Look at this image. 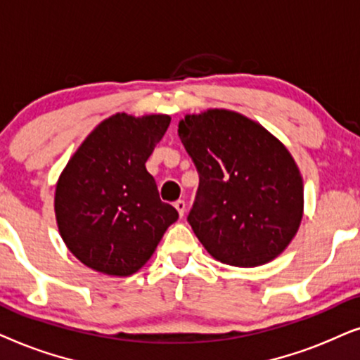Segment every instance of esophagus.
Returning a JSON list of instances; mask_svg holds the SVG:
<instances>
[{"label": "esophagus", "instance_id": "1", "mask_svg": "<svg viewBox=\"0 0 360 360\" xmlns=\"http://www.w3.org/2000/svg\"><path fill=\"white\" fill-rule=\"evenodd\" d=\"M174 207L177 210V214H179V217H184V212H186V202H184V200H177V202H174Z\"/></svg>", "mask_w": 360, "mask_h": 360}]
</instances>
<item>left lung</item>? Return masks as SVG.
I'll return each mask as SVG.
<instances>
[{
  "label": "left lung",
  "mask_w": 360,
  "mask_h": 360,
  "mask_svg": "<svg viewBox=\"0 0 360 360\" xmlns=\"http://www.w3.org/2000/svg\"><path fill=\"white\" fill-rule=\"evenodd\" d=\"M181 141L199 171L189 224L215 260L260 266L293 240L304 210L300 167L260 123L225 108L186 115Z\"/></svg>",
  "instance_id": "8db88e82"
}]
</instances>
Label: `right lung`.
<instances>
[{
    "label": "right lung",
    "mask_w": 360,
    "mask_h": 360,
    "mask_svg": "<svg viewBox=\"0 0 360 360\" xmlns=\"http://www.w3.org/2000/svg\"><path fill=\"white\" fill-rule=\"evenodd\" d=\"M169 115L115 113L90 131L62 169L54 210L62 240L94 271L130 276L179 214L162 202L145 162Z\"/></svg>",
    "instance_id": "add662e5"
}]
</instances>
